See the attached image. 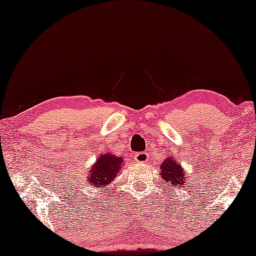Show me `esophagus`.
Wrapping results in <instances>:
<instances>
[{
	"mask_svg": "<svg viewBox=\"0 0 256 256\" xmlns=\"http://www.w3.org/2000/svg\"><path fill=\"white\" fill-rule=\"evenodd\" d=\"M134 160H135L137 163H145L148 160V156L146 152H140L136 153L135 156H134Z\"/></svg>",
	"mask_w": 256,
	"mask_h": 256,
	"instance_id": "esophagus-1",
	"label": "esophagus"
}]
</instances>
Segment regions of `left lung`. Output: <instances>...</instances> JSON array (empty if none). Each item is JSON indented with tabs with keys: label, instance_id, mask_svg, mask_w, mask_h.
<instances>
[{
	"label": "left lung",
	"instance_id": "1",
	"mask_svg": "<svg viewBox=\"0 0 256 256\" xmlns=\"http://www.w3.org/2000/svg\"><path fill=\"white\" fill-rule=\"evenodd\" d=\"M160 174L162 179L168 184V185L174 187H182V185H186L187 176L184 171L182 166L176 162V158L174 154H170L166 156L160 164ZM166 186V185H163Z\"/></svg>",
	"mask_w": 256,
	"mask_h": 256
}]
</instances>
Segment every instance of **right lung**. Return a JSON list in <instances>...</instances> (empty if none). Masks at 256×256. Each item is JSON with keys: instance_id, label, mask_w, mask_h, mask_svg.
<instances>
[{"instance_id": "obj_1", "label": "right lung", "mask_w": 256, "mask_h": 256, "mask_svg": "<svg viewBox=\"0 0 256 256\" xmlns=\"http://www.w3.org/2000/svg\"><path fill=\"white\" fill-rule=\"evenodd\" d=\"M122 164V158H118L108 153L102 154L98 160L92 166L90 172L87 174L86 185L92 188L95 187L98 190L108 188L106 186L118 176Z\"/></svg>"}]
</instances>
